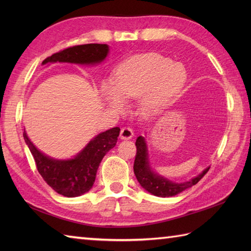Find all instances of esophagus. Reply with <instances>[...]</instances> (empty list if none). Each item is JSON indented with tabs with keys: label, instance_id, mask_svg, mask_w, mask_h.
<instances>
[{
	"label": "esophagus",
	"instance_id": "obj_1",
	"mask_svg": "<svg viewBox=\"0 0 251 251\" xmlns=\"http://www.w3.org/2000/svg\"><path fill=\"white\" fill-rule=\"evenodd\" d=\"M120 137L122 140L131 139V138L134 137V131H132V129L129 128V127H123V128L121 129Z\"/></svg>",
	"mask_w": 251,
	"mask_h": 251
}]
</instances>
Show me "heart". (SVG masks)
Instances as JSON below:
<instances>
[{
  "instance_id": "1",
  "label": "heart",
  "mask_w": 251,
  "mask_h": 251,
  "mask_svg": "<svg viewBox=\"0 0 251 251\" xmlns=\"http://www.w3.org/2000/svg\"><path fill=\"white\" fill-rule=\"evenodd\" d=\"M186 79L183 66L172 63L162 56L131 58L116 67L111 85L103 83L101 97L111 109L123 111L124 101L139 98L141 114L151 117L161 114L182 90Z\"/></svg>"
}]
</instances>
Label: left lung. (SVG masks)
Segmentation results:
<instances>
[{
  "label": "left lung",
  "instance_id": "1",
  "mask_svg": "<svg viewBox=\"0 0 251 251\" xmlns=\"http://www.w3.org/2000/svg\"><path fill=\"white\" fill-rule=\"evenodd\" d=\"M137 154L134 164V173L138 182L140 183L143 189L158 197H169L175 196L184 190L195 185L199 181L204 177L205 174L210 167L205 168L202 172L197 175L196 177L192 178L184 182H174L163 176L156 174L151 167L150 159H149V151L146 138L139 136L136 140Z\"/></svg>",
  "mask_w": 251,
  "mask_h": 251
}]
</instances>
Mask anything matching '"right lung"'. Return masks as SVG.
<instances>
[{
    "label": "right lung",
    "mask_w": 251,
    "mask_h": 251,
    "mask_svg": "<svg viewBox=\"0 0 251 251\" xmlns=\"http://www.w3.org/2000/svg\"><path fill=\"white\" fill-rule=\"evenodd\" d=\"M109 50V45L106 44L77 45L47 57L42 65L68 62L95 66L105 59ZM119 135V127L100 132L75 156L68 159H57L41 152L31 142L25 130L24 131L25 141L34 157L42 178L58 194L67 197L83 195L93 188L99 165L105 154L115 147Z\"/></svg>",
    "instance_id": "right-lung-1"
}]
</instances>
